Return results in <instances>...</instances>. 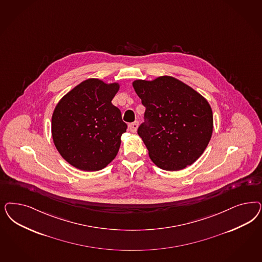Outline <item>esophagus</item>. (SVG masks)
<instances>
[{"label": "esophagus", "mask_w": 262, "mask_h": 262, "mask_svg": "<svg viewBox=\"0 0 262 262\" xmlns=\"http://www.w3.org/2000/svg\"><path fill=\"white\" fill-rule=\"evenodd\" d=\"M138 127H139V121L136 120L134 122H132V123L129 124V130H130L131 132L135 133L136 131H137V129H138Z\"/></svg>", "instance_id": "esophagus-1"}]
</instances>
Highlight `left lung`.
I'll list each match as a JSON object with an SVG mask.
<instances>
[{
  "label": "left lung",
  "mask_w": 262,
  "mask_h": 262,
  "mask_svg": "<svg viewBox=\"0 0 262 262\" xmlns=\"http://www.w3.org/2000/svg\"><path fill=\"white\" fill-rule=\"evenodd\" d=\"M133 88L145 107L138 134L152 162L165 170H179L198 160L213 131L206 99L173 77L137 80Z\"/></svg>",
  "instance_id": "1"
}]
</instances>
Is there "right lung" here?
Instances as JSON below:
<instances>
[{
    "instance_id": "add662e5",
    "label": "right lung",
    "mask_w": 262,
    "mask_h": 262,
    "mask_svg": "<svg viewBox=\"0 0 262 262\" xmlns=\"http://www.w3.org/2000/svg\"><path fill=\"white\" fill-rule=\"evenodd\" d=\"M117 83L89 79L58 103L52 116L53 141L70 165L85 171L104 169L118 154L127 124L112 104Z\"/></svg>"
}]
</instances>
